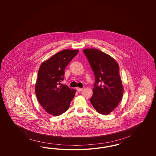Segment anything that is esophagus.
<instances>
[{"label": "esophagus", "mask_w": 156, "mask_h": 156, "mask_svg": "<svg viewBox=\"0 0 156 156\" xmlns=\"http://www.w3.org/2000/svg\"><path fill=\"white\" fill-rule=\"evenodd\" d=\"M76 90L79 92H81L82 90H83V88H77Z\"/></svg>", "instance_id": "34e87169"}]
</instances>
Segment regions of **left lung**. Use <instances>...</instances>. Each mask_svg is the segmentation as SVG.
<instances>
[{"mask_svg":"<svg viewBox=\"0 0 156 156\" xmlns=\"http://www.w3.org/2000/svg\"><path fill=\"white\" fill-rule=\"evenodd\" d=\"M83 51L95 77L90 103L98 113L107 115L118 106L123 94L118 64L98 49L87 48Z\"/></svg>","mask_w":156,"mask_h":156,"instance_id":"8db88e82","label":"left lung"}]
</instances>
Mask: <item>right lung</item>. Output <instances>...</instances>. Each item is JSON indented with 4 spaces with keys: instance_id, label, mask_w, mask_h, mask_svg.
I'll return each instance as SVG.
<instances>
[{
    "instance_id": "obj_1",
    "label": "right lung",
    "mask_w": 156,
    "mask_h": 156,
    "mask_svg": "<svg viewBox=\"0 0 156 156\" xmlns=\"http://www.w3.org/2000/svg\"><path fill=\"white\" fill-rule=\"evenodd\" d=\"M79 52L78 50H64L56 53L40 66L35 92L37 100L46 112L59 116L68 109L76 90L61 84L64 70Z\"/></svg>"
}]
</instances>
